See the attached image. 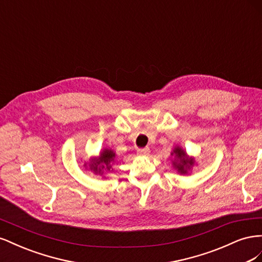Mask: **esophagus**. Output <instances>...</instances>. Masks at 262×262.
<instances>
[{"mask_svg": "<svg viewBox=\"0 0 262 262\" xmlns=\"http://www.w3.org/2000/svg\"><path fill=\"white\" fill-rule=\"evenodd\" d=\"M138 154L139 155H148L149 154V148L148 147L138 148Z\"/></svg>", "mask_w": 262, "mask_h": 262, "instance_id": "esophagus-1", "label": "esophagus"}]
</instances>
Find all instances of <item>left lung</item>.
Segmentation results:
<instances>
[{
    "mask_svg": "<svg viewBox=\"0 0 262 262\" xmlns=\"http://www.w3.org/2000/svg\"><path fill=\"white\" fill-rule=\"evenodd\" d=\"M171 155H175L177 158V161H175L172 164H173V167L178 170V172L187 173V170L190 169V167H192L194 162L192 158L187 157V154L184 149H181L180 147H176L173 149Z\"/></svg>",
    "mask_w": 262,
    "mask_h": 262,
    "instance_id": "8db88e82",
    "label": "left lung"
}]
</instances>
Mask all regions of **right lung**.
Returning a JSON list of instances; mask_svg holds the SVG:
<instances>
[{
    "label": "right lung",
    "mask_w": 262,
    "mask_h": 262,
    "mask_svg": "<svg viewBox=\"0 0 262 262\" xmlns=\"http://www.w3.org/2000/svg\"><path fill=\"white\" fill-rule=\"evenodd\" d=\"M115 160V153L112 149H104V152L100 153V156L91 164V169L96 173H102V169L110 170L112 163Z\"/></svg>",
    "instance_id": "right-lung-1"
}]
</instances>
